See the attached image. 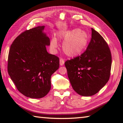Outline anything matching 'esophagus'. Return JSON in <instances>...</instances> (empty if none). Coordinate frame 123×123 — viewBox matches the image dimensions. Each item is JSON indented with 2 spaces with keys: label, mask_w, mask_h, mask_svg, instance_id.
Wrapping results in <instances>:
<instances>
[{
  "label": "esophagus",
  "mask_w": 123,
  "mask_h": 123,
  "mask_svg": "<svg viewBox=\"0 0 123 123\" xmlns=\"http://www.w3.org/2000/svg\"><path fill=\"white\" fill-rule=\"evenodd\" d=\"M64 64V60L63 59H60V66H63Z\"/></svg>",
  "instance_id": "esophagus-1"
}]
</instances>
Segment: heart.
<instances>
[{
	"label": "heart",
	"instance_id": "obj_1",
	"mask_svg": "<svg viewBox=\"0 0 123 123\" xmlns=\"http://www.w3.org/2000/svg\"><path fill=\"white\" fill-rule=\"evenodd\" d=\"M59 37L63 41V52L69 57L79 55L87 48L89 41L88 33L79 28L61 31L59 33ZM50 46L53 49L57 48L58 42L55 37L51 39Z\"/></svg>",
	"mask_w": 123,
	"mask_h": 123
}]
</instances>
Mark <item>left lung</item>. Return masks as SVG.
Listing matches in <instances>:
<instances>
[{
	"mask_svg": "<svg viewBox=\"0 0 123 123\" xmlns=\"http://www.w3.org/2000/svg\"><path fill=\"white\" fill-rule=\"evenodd\" d=\"M91 38L86 51L65 62L68 76L74 90L82 96L95 95L110 77L111 55L107 43L91 28Z\"/></svg>",
	"mask_w": 123,
	"mask_h": 123,
	"instance_id": "obj_1",
	"label": "left lung"
}]
</instances>
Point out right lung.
Listing matches in <instances>:
<instances>
[{
    "label": "right lung",
    "instance_id": "right-lung-1",
    "mask_svg": "<svg viewBox=\"0 0 123 123\" xmlns=\"http://www.w3.org/2000/svg\"><path fill=\"white\" fill-rule=\"evenodd\" d=\"M45 26L26 31L10 46L8 72L18 90L31 98H41L51 89L52 74L59 68V59L49 54L50 41Z\"/></svg>",
    "mask_w": 123,
    "mask_h": 123
}]
</instances>
